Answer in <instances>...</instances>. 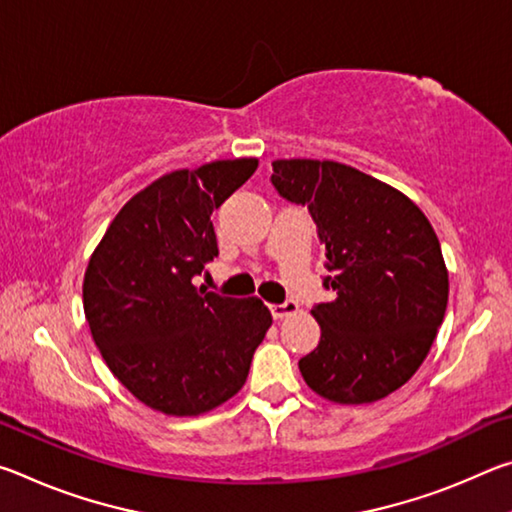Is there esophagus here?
<instances>
[{"label": "esophagus", "mask_w": 512, "mask_h": 512, "mask_svg": "<svg viewBox=\"0 0 512 512\" xmlns=\"http://www.w3.org/2000/svg\"><path fill=\"white\" fill-rule=\"evenodd\" d=\"M268 309H271V316H273L275 320H280V318H284V316L296 314V311H298V302H296V300H284V302H280V305H268Z\"/></svg>", "instance_id": "1"}]
</instances>
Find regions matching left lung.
Masks as SVG:
<instances>
[{"label": "left lung", "instance_id": "obj_1", "mask_svg": "<svg viewBox=\"0 0 512 512\" xmlns=\"http://www.w3.org/2000/svg\"><path fill=\"white\" fill-rule=\"evenodd\" d=\"M271 183L305 205L325 246L332 302L311 314L314 352L298 361L325 400L368 404L409 381L443 325L449 280L427 216L381 180L329 160H275Z\"/></svg>", "mask_w": 512, "mask_h": 512}]
</instances>
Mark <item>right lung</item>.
Instances as JSON below:
<instances>
[{
    "label": "right lung",
    "instance_id": "add662e5",
    "mask_svg": "<svg viewBox=\"0 0 512 512\" xmlns=\"http://www.w3.org/2000/svg\"><path fill=\"white\" fill-rule=\"evenodd\" d=\"M255 169V158H239L167 173L121 207L90 257L92 339L112 375L155 411L198 415L230 400L273 323L262 300L192 284L219 255L212 212Z\"/></svg>",
    "mask_w": 512,
    "mask_h": 512
}]
</instances>
